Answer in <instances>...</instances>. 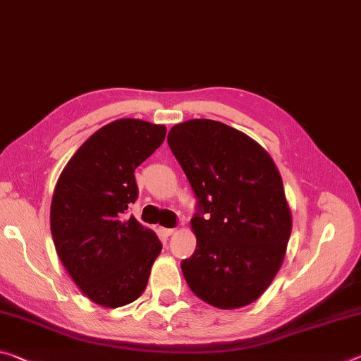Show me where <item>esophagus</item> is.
I'll return each instance as SVG.
<instances>
[{
	"label": "esophagus",
	"instance_id": "esophagus-1",
	"mask_svg": "<svg viewBox=\"0 0 361 361\" xmlns=\"http://www.w3.org/2000/svg\"><path fill=\"white\" fill-rule=\"evenodd\" d=\"M173 233H175L173 228H160V234H162V236H165V238L171 236Z\"/></svg>",
	"mask_w": 361,
	"mask_h": 361
}]
</instances>
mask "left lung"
<instances>
[{
	"label": "left lung",
	"mask_w": 361,
	"mask_h": 361,
	"mask_svg": "<svg viewBox=\"0 0 361 361\" xmlns=\"http://www.w3.org/2000/svg\"><path fill=\"white\" fill-rule=\"evenodd\" d=\"M167 140L199 201L197 245L183 276L216 308L252 304L281 268L293 230L276 165L259 142L216 120H186Z\"/></svg>",
	"instance_id": "8db88e82"
}]
</instances>
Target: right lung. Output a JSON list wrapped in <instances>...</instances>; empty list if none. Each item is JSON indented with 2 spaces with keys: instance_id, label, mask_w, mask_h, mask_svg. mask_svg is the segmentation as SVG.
Returning <instances> with one entry per match:
<instances>
[{
  "instance_id": "add662e5",
  "label": "right lung",
  "mask_w": 361,
  "mask_h": 361,
  "mask_svg": "<svg viewBox=\"0 0 361 361\" xmlns=\"http://www.w3.org/2000/svg\"><path fill=\"white\" fill-rule=\"evenodd\" d=\"M165 125L118 118L78 147L61 171L51 201L57 257L94 304L117 308L145 293L162 250L157 234L130 216L135 169L162 145Z\"/></svg>"
}]
</instances>
